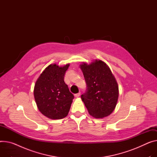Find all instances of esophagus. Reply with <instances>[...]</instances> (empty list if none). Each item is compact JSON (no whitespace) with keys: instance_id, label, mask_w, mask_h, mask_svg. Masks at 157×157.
I'll use <instances>...</instances> for the list:
<instances>
[{"instance_id":"1","label":"esophagus","mask_w":157,"mask_h":157,"mask_svg":"<svg viewBox=\"0 0 157 157\" xmlns=\"http://www.w3.org/2000/svg\"><path fill=\"white\" fill-rule=\"evenodd\" d=\"M80 95V92H78V93L75 94V98H78Z\"/></svg>"}]
</instances>
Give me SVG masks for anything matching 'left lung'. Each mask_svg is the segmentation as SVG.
Here are the masks:
<instances>
[{
	"instance_id": "8db88e82",
	"label": "left lung",
	"mask_w": 157,
	"mask_h": 157,
	"mask_svg": "<svg viewBox=\"0 0 157 157\" xmlns=\"http://www.w3.org/2000/svg\"><path fill=\"white\" fill-rule=\"evenodd\" d=\"M87 87L81 95L92 117L99 119L109 116L114 110L119 98L117 81L108 65L101 59L80 65Z\"/></svg>"
}]
</instances>
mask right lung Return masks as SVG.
I'll list each match as a JSON object with an SVG mask.
<instances>
[{"label":"right lung","instance_id":"add662e5","mask_svg":"<svg viewBox=\"0 0 157 157\" xmlns=\"http://www.w3.org/2000/svg\"><path fill=\"white\" fill-rule=\"evenodd\" d=\"M70 66L67 63L58 66L48 65L36 81L34 97L39 111L51 119L65 117L74 98L64 82L65 71Z\"/></svg>","mask_w":157,"mask_h":157}]
</instances>
